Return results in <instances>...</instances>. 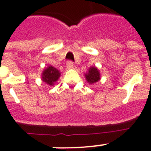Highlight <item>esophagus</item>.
I'll return each mask as SVG.
<instances>
[{"label": "esophagus", "mask_w": 151, "mask_h": 151, "mask_svg": "<svg viewBox=\"0 0 151 151\" xmlns=\"http://www.w3.org/2000/svg\"><path fill=\"white\" fill-rule=\"evenodd\" d=\"M73 63L72 62V61H67V67L68 68V69H72V68H73Z\"/></svg>", "instance_id": "1"}]
</instances>
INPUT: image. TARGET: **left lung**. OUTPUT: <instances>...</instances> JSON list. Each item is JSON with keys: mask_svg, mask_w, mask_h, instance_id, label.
I'll use <instances>...</instances> for the list:
<instances>
[{"mask_svg": "<svg viewBox=\"0 0 151 151\" xmlns=\"http://www.w3.org/2000/svg\"><path fill=\"white\" fill-rule=\"evenodd\" d=\"M84 76H85L87 81L91 84H95L101 79L100 72L96 67H90L88 70V72L84 73Z\"/></svg>", "mask_w": 151, "mask_h": 151, "instance_id": "1", "label": "left lung"}]
</instances>
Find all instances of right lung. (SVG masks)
<instances>
[{"instance_id": "right-lung-1", "label": "right lung", "mask_w": 151, "mask_h": 151, "mask_svg": "<svg viewBox=\"0 0 151 151\" xmlns=\"http://www.w3.org/2000/svg\"><path fill=\"white\" fill-rule=\"evenodd\" d=\"M60 77V72L52 66H49L42 73V80L47 84L52 86Z\"/></svg>"}]
</instances>
